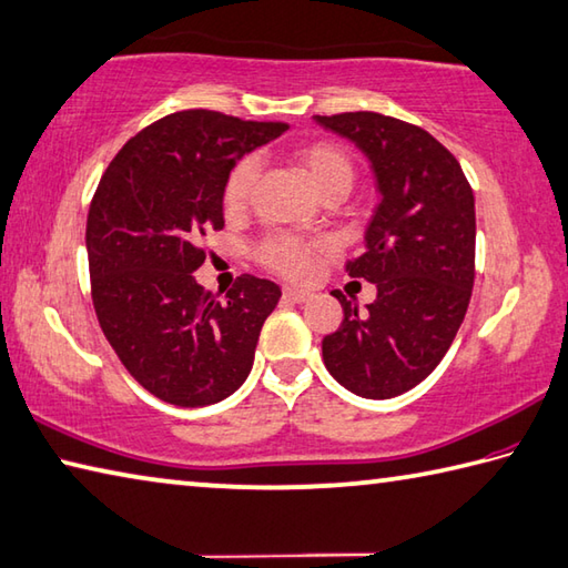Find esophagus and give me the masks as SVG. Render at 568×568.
Instances as JSON below:
<instances>
[{"mask_svg":"<svg viewBox=\"0 0 568 568\" xmlns=\"http://www.w3.org/2000/svg\"><path fill=\"white\" fill-rule=\"evenodd\" d=\"M312 296L308 292H304V288H294V286H284V298L286 302H294V304H302L306 302V298Z\"/></svg>","mask_w":568,"mask_h":568,"instance_id":"34e87169","label":"esophagus"}]
</instances>
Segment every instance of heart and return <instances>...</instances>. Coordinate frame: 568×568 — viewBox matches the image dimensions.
Returning a JSON list of instances; mask_svg holds the SVG:
<instances>
[{
	"mask_svg": "<svg viewBox=\"0 0 568 568\" xmlns=\"http://www.w3.org/2000/svg\"><path fill=\"white\" fill-rule=\"evenodd\" d=\"M296 163L304 168V173L312 180V185L321 197L326 195H346L356 178V168L344 148L334 143H306L296 148ZM256 173L260 165L252 155L240 158L237 163L230 168L227 178L222 185V202L230 212H237L247 207L252 197V190L256 183ZM316 250V242H308L294 234H270L260 247H256V256L260 262L288 280H302L312 270V256Z\"/></svg>",
	"mask_w": 568,
	"mask_h": 568,
	"instance_id": "b5f03b06",
	"label": "heart"
}]
</instances>
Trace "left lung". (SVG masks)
Segmentation results:
<instances>
[{"label": "left lung", "instance_id": "left-lung-1", "mask_svg": "<svg viewBox=\"0 0 568 568\" xmlns=\"http://www.w3.org/2000/svg\"><path fill=\"white\" fill-rule=\"evenodd\" d=\"M371 160L381 202L366 252L351 276L376 284L366 312L334 292L341 326L321 341L324 363L346 390L385 400L435 371L467 314L475 284V195L443 143L398 118L356 111L316 115Z\"/></svg>", "mask_w": 568, "mask_h": 568}]
</instances>
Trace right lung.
<instances>
[{
	"mask_svg": "<svg viewBox=\"0 0 568 568\" xmlns=\"http://www.w3.org/2000/svg\"><path fill=\"white\" fill-rule=\"evenodd\" d=\"M286 123L192 109L133 135L105 168L89 207L91 296L125 371L180 408L220 403L247 381L282 288L242 274L224 298L192 272L202 237L222 230V185L237 160Z\"/></svg>",
	"mask_w": 568,
	"mask_h": 568,
	"instance_id": "right-lung-1",
	"label": "right lung"
}]
</instances>
